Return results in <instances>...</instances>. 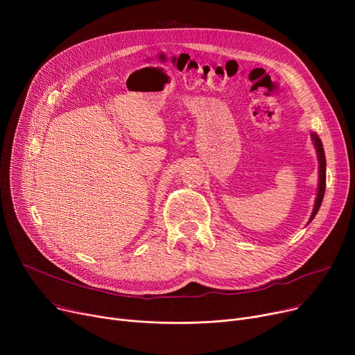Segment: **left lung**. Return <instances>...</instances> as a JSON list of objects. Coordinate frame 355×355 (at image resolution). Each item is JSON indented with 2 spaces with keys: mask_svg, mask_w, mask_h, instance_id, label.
<instances>
[{
  "mask_svg": "<svg viewBox=\"0 0 355 355\" xmlns=\"http://www.w3.org/2000/svg\"><path fill=\"white\" fill-rule=\"evenodd\" d=\"M312 142L315 145L316 149V155H318V162H320V184H318V193H316V200H315V206H313V211L311 214L309 221L313 220V217L318 213L320 207H321V202L325 194V182H327V173H325V168H327V161H325V153H324V148H322V142L320 139V137L316 134H312Z\"/></svg>",
  "mask_w": 355,
  "mask_h": 355,
  "instance_id": "1",
  "label": "left lung"
}]
</instances>
